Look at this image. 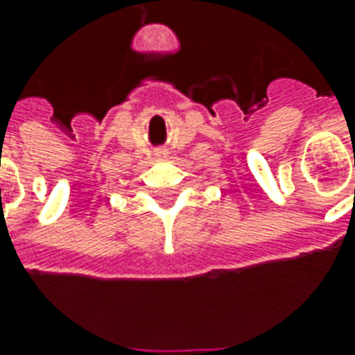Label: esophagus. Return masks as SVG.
Masks as SVG:
<instances>
[{"label": "esophagus", "mask_w": 355, "mask_h": 355, "mask_svg": "<svg viewBox=\"0 0 355 355\" xmlns=\"http://www.w3.org/2000/svg\"><path fill=\"white\" fill-rule=\"evenodd\" d=\"M157 155H165V152H159V154H157Z\"/></svg>", "instance_id": "obj_1"}]
</instances>
